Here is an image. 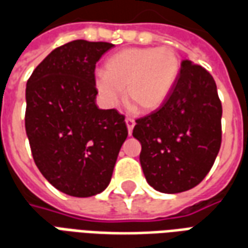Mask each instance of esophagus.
Segmentation results:
<instances>
[{"label": "esophagus", "mask_w": 248, "mask_h": 248, "mask_svg": "<svg viewBox=\"0 0 248 248\" xmlns=\"http://www.w3.org/2000/svg\"><path fill=\"white\" fill-rule=\"evenodd\" d=\"M124 122H126V126H127V130H129V134H131V131H133V129H134L135 121L133 118L127 117V118L124 119Z\"/></svg>", "instance_id": "1"}]
</instances>
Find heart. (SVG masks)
<instances>
[{"label":"heart","instance_id":"heart-1","mask_svg":"<svg viewBox=\"0 0 248 248\" xmlns=\"http://www.w3.org/2000/svg\"><path fill=\"white\" fill-rule=\"evenodd\" d=\"M181 70V60L171 46L127 47L105 62V73L94 76V87L108 108L124 97L140 113L154 111L166 101Z\"/></svg>","mask_w":248,"mask_h":248}]
</instances>
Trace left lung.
Returning a JSON list of instances; mask_svg holds the SVG:
<instances>
[{
  "label": "left lung",
  "instance_id": "obj_1",
  "mask_svg": "<svg viewBox=\"0 0 248 248\" xmlns=\"http://www.w3.org/2000/svg\"><path fill=\"white\" fill-rule=\"evenodd\" d=\"M222 103L204 67L185 60L175 85L162 103L137 119L133 137L142 145L140 161L156 191L177 194L202 182L222 142Z\"/></svg>",
  "mask_w": 248,
  "mask_h": 248
}]
</instances>
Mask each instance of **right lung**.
I'll list each match as a JSON object with an SVG mask.
<instances>
[{"instance_id": "obj_1", "label": "right lung", "mask_w": 248, "mask_h": 248, "mask_svg": "<svg viewBox=\"0 0 248 248\" xmlns=\"http://www.w3.org/2000/svg\"><path fill=\"white\" fill-rule=\"evenodd\" d=\"M113 46L67 42L26 83L25 129L33 159L47 182L71 197H93L108 186L127 138L124 115L95 103V63Z\"/></svg>"}]
</instances>
